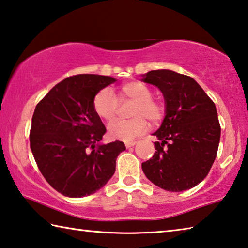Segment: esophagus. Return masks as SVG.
I'll use <instances>...</instances> for the list:
<instances>
[{"label": "esophagus", "instance_id": "obj_1", "mask_svg": "<svg viewBox=\"0 0 248 248\" xmlns=\"http://www.w3.org/2000/svg\"><path fill=\"white\" fill-rule=\"evenodd\" d=\"M136 143H137V141H135V140L126 141V143H125V146H126V148H131V147H133L134 145H136Z\"/></svg>", "mask_w": 248, "mask_h": 248}]
</instances>
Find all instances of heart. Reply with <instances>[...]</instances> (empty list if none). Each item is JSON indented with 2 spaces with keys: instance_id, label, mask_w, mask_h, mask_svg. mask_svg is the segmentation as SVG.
Here are the masks:
<instances>
[{
  "instance_id": "obj_1",
  "label": "heart",
  "mask_w": 248,
  "mask_h": 248,
  "mask_svg": "<svg viewBox=\"0 0 248 248\" xmlns=\"http://www.w3.org/2000/svg\"><path fill=\"white\" fill-rule=\"evenodd\" d=\"M153 91L147 84L139 81L125 83L119 89L117 97L109 89H102L93 97V109L95 114L107 122L115 119L121 102L125 100L135 101L131 115L134 117L128 121H115L109 125L108 134L109 139L129 141L148 129V122L156 123L165 114V108L160 101L154 99Z\"/></svg>"
}]
</instances>
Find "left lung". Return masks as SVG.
<instances>
[{"label":"left lung","mask_w":248,"mask_h":248,"mask_svg":"<svg viewBox=\"0 0 248 248\" xmlns=\"http://www.w3.org/2000/svg\"><path fill=\"white\" fill-rule=\"evenodd\" d=\"M162 92L166 115L154 133L156 152L141 164L145 176L167 191L191 189L208 176L216 160L221 126L216 104L197 81L167 69L143 76Z\"/></svg>","instance_id":"obj_1"}]
</instances>
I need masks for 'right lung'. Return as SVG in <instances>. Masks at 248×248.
<instances>
[{"label": "right lung", "mask_w": 248, "mask_h": 248, "mask_svg": "<svg viewBox=\"0 0 248 248\" xmlns=\"http://www.w3.org/2000/svg\"><path fill=\"white\" fill-rule=\"evenodd\" d=\"M116 79L100 75L68 77L36 105L30 143L40 172L63 196L96 192L115 172L123 141L99 144L107 132L93 109V97Z\"/></svg>", "instance_id": "obj_1"}]
</instances>
